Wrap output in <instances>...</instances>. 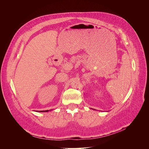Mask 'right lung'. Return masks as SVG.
<instances>
[{
	"instance_id": "right-lung-1",
	"label": "right lung",
	"mask_w": 149,
	"mask_h": 149,
	"mask_svg": "<svg viewBox=\"0 0 149 149\" xmlns=\"http://www.w3.org/2000/svg\"><path fill=\"white\" fill-rule=\"evenodd\" d=\"M48 110H47V111H40V112H48Z\"/></svg>"
}]
</instances>
